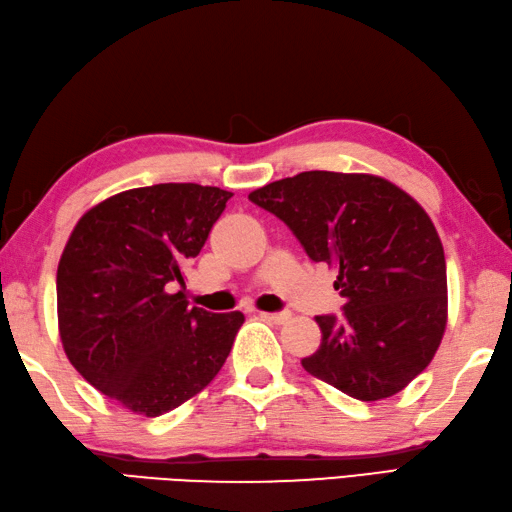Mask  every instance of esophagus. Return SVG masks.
<instances>
[{
	"label": "esophagus",
	"mask_w": 512,
	"mask_h": 512,
	"mask_svg": "<svg viewBox=\"0 0 512 512\" xmlns=\"http://www.w3.org/2000/svg\"><path fill=\"white\" fill-rule=\"evenodd\" d=\"M259 318H264V320L273 322V324H282V322H286V320H288V313H286V311H275V313L262 311V313H259Z\"/></svg>",
	"instance_id": "esophagus-1"
}]
</instances>
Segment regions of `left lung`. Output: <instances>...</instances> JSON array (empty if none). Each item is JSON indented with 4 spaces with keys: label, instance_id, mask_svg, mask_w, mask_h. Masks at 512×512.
Listing matches in <instances>:
<instances>
[{
    "label": "left lung",
    "instance_id": "left-lung-1",
    "mask_svg": "<svg viewBox=\"0 0 512 512\" xmlns=\"http://www.w3.org/2000/svg\"><path fill=\"white\" fill-rule=\"evenodd\" d=\"M311 262L338 268L342 315H318L302 367L358 401H380L430 365L448 322L441 239L410 194L380 176L300 172L248 194Z\"/></svg>",
    "mask_w": 512,
    "mask_h": 512
}]
</instances>
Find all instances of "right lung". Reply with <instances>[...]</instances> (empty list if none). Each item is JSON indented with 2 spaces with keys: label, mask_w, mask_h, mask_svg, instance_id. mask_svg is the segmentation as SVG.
<instances>
[{
  "label": "right lung",
  "mask_w": 512,
  "mask_h": 512,
  "mask_svg": "<svg viewBox=\"0 0 512 512\" xmlns=\"http://www.w3.org/2000/svg\"><path fill=\"white\" fill-rule=\"evenodd\" d=\"M232 192L159 183L82 217L58 264L62 347L78 374L127 410L161 416L224 367L244 313L185 300V268Z\"/></svg>",
  "instance_id": "1"
}]
</instances>
